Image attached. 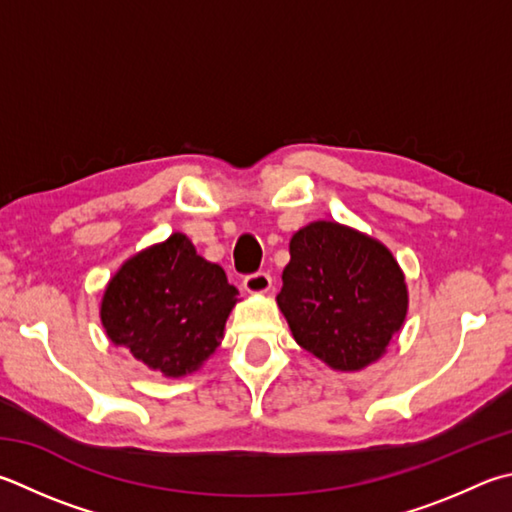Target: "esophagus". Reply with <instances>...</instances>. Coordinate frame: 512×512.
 <instances>
[{
  "label": "esophagus",
  "mask_w": 512,
  "mask_h": 512,
  "mask_svg": "<svg viewBox=\"0 0 512 512\" xmlns=\"http://www.w3.org/2000/svg\"><path fill=\"white\" fill-rule=\"evenodd\" d=\"M271 286H273V277L266 271H257L244 277V288L248 293H266L271 291Z\"/></svg>",
  "instance_id": "obj_1"
}]
</instances>
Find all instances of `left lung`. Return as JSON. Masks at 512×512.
I'll list each match as a JSON object with an SVG mask.
<instances>
[{
  "label": "left lung",
  "mask_w": 512,
  "mask_h": 512,
  "mask_svg": "<svg viewBox=\"0 0 512 512\" xmlns=\"http://www.w3.org/2000/svg\"><path fill=\"white\" fill-rule=\"evenodd\" d=\"M277 304L297 345L340 371L383 356L407 313L405 277L376 239L315 221L291 239Z\"/></svg>",
  "instance_id": "obj_1"
}]
</instances>
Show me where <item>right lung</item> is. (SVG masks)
I'll use <instances>...</instances> for the list:
<instances>
[{
  "label": "right lung",
  "mask_w": 512,
  "mask_h": 512,
  "mask_svg": "<svg viewBox=\"0 0 512 512\" xmlns=\"http://www.w3.org/2000/svg\"><path fill=\"white\" fill-rule=\"evenodd\" d=\"M237 288L185 235L138 253L111 277L100 318L107 336L147 367L179 378L221 345Z\"/></svg>",
  "instance_id": "obj_1"
}]
</instances>
